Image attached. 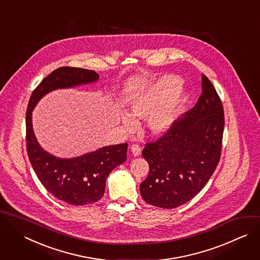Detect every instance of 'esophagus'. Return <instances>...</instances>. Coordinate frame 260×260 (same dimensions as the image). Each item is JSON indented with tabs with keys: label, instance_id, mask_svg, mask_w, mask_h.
I'll return each instance as SVG.
<instances>
[{
	"label": "esophagus",
	"instance_id": "esophagus-1",
	"mask_svg": "<svg viewBox=\"0 0 260 260\" xmlns=\"http://www.w3.org/2000/svg\"><path fill=\"white\" fill-rule=\"evenodd\" d=\"M130 149H131V152H132V154H133L134 156H138V155L141 153V147H140V145L137 144V143L132 144L131 147H130Z\"/></svg>",
	"mask_w": 260,
	"mask_h": 260
}]
</instances>
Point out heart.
Masks as SVG:
<instances>
[{"label":"heart","mask_w":260,"mask_h":260,"mask_svg":"<svg viewBox=\"0 0 260 260\" xmlns=\"http://www.w3.org/2000/svg\"><path fill=\"white\" fill-rule=\"evenodd\" d=\"M181 81L174 75H164L130 105V115L137 119L149 117L148 127L153 133L165 132L175 119L184 94L178 88ZM127 129H133L135 122L127 114L122 115Z\"/></svg>","instance_id":"heart-1"}]
</instances>
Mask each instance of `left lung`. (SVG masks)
Instances as JSON below:
<instances>
[{
	"instance_id": "obj_1",
	"label": "left lung",
	"mask_w": 260,
	"mask_h": 260,
	"mask_svg": "<svg viewBox=\"0 0 260 260\" xmlns=\"http://www.w3.org/2000/svg\"><path fill=\"white\" fill-rule=\"evenodd\" d=\"M201 79L202 91L196 105L142 150L149 173L140 184V193L153 206L170 209L191 200L219 161L223 108L210 80L204 74Z\"/></svg>"
}]
</instances>
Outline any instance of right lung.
<instances>
[{
  "instance_id": "obj_1",
  "label": "right lung",
  "mask_w": 260,
  "mask_h": 260,
  "mask_svg": "<svg viewBox=\"0 0 260 260\" xmlns=\"http://www.w3.org/2000/svg\"><path fill=\"white\" fill-rule=\"evenodd\" d=\"M93 70L60 67L47 76L32 91L26 111V149L30 164L45 188L59 200L71 205H85L100 200L109 174L127 158V143L110 145L74 158H59L39 144L31 124L38 102L57 88L96 81Z\"/></svg>"
}]
</instances>
